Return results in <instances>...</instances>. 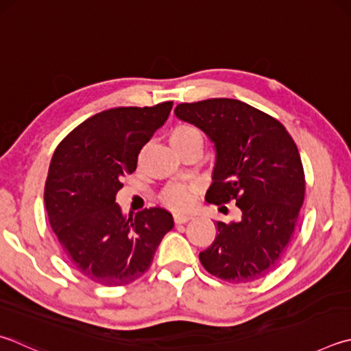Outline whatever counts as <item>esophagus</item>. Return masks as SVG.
<instances>
[{"label": "esophagus", "mask_w": 351, "mask_h": 351, "mask_svg": "<svg viewBox=\"0 0 351 351\" xmlns=\"http://www.w3.org/2000/svg\"><path fill=\"white\" fill-rule=\"evenodd\" d=\"M173 219H175L176 224H184V222H187V221L192 219V216H190V215H182V213H175L173 215Z\"/></svg>", "instance_id": "obj_1"}]
</instances>
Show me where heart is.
Returning <instances> with one entry per match:
<instances>
[{"label":"heart","mask_w":351,"mask_h":351,"mask_svg":"<svg viewBox=\"0 0 351 351\" xmlns=\"http://www.w3.org/2000/svg\"><path fill=\"white\" fill-rule=\"evenodd\" d=\"M199 141L202 143V133L197 127L192 124H178L170 130V143L173 147H180V145ZM195 186L184 182H175L164 190L161 193V201L165 206L182 212L192 207L193 204V195H195Z\"/></svg>","instance_id":"1"}]
</instances>
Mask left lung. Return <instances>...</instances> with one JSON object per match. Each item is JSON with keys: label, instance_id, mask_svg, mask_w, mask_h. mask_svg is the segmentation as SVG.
<instances>
[{"label": "left lung", "instance_id": "left-lung-1", "mask_svg": "<svg viewBox=\"0 0 351 351\" xmlns=\"http://www.w3.org/2000/svg\"><path fill=\"white\" fill-rule=\"evenodd\" d=\"M176 117L215 143L216 165L207 202L237 201L239 221L216 222L212 245L199 253L210 275L253 282L281 261L304 202L305 176L295 141L276 118L238 99L182 103ZM219 208V210H221Z\"/></svg>", "mask_w": 351, "mask_h": 351}]
</instances>
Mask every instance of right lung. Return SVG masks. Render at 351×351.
Wrapping results in <instances>:
<instances>
[{
	"mask_svg": "<svg viewBox=\"0 0 351 351\" xmlns=\"http://www.w3.org/2000/svg\"><path fill=\"white\" fill-rule=\"evenodd\" d=\"M173 106L117 107L93 114L58 144L49 167L44 202L62 253L82 276L127 285L149 270L173 216L150 207L124 216L114 202L121 178L136 170L138 155Z\"/></svg>",
	"mask_w": 351,
	"mask_h": 351,
	"instance_id": "right-lung-1",
	"label": "right lung"
}]
</instances>
